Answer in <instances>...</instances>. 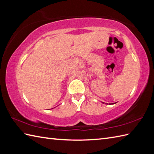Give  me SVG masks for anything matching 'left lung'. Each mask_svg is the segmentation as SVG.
<instances>
[{
  "mask_svg": "<svg viewBox=\"0 0 154 154\" xmlns=\"http://www.w3.org/2000/svg\"><path fill=\"white\" fill-rule=\"evenodd\" d=\"M103 103V104H104V103ZM115 103H113V104H115Z\"/></svg>",
  "mask_w": 154,
  "mask_h": 154,
  "instance_id": "obj_1",
  "label": "left lung"
}]
</instances>
